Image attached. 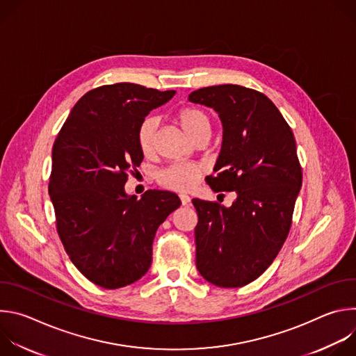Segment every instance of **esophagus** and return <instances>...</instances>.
<instances>
[{
	"label": "esophagus",
	"mask_w": 356,
	"mask_h": 356,
	"mask_svg": "<svg viewBox=\"0 0 356 356\" xmlns=\"http://www.w3.org/2000/svg\"><path fill=\"white\" fill-rule=\"evenodd\" d=\"M179 197H180V201H181L183 206H188L190 202H191V198L187 194H180Z\"/></svg>",
	"instance_id": "obj_1"
}]
</instances>
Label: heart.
Returning <instances> with one entry per match:
<instances>
[{
	"instance_id": "1",
	"label": "heart",
	"mask_w": 356,
	"mask_h": 356,
	"mask_svg": "<svg viewBox=\"0 0 356 356\" xmlns=\"http://www.w3.org/2000/svg\"><path fill=\"white\" fill-rule=\"evenodd\" d=\"M179 121L183 129L186 131V134L191 139H195L202 134H210L211 131L210 115L206 111L195 107L183 108L179 113ZM156 128H158L156 117H146L138 128L136 139H138L139 149L143 155H150L155 149ZM202 173H204V169H202L200 165L172 163L156 175V180L165 188H169L173 191H188L195 187Z\"/></svg>"
}]
</instances>
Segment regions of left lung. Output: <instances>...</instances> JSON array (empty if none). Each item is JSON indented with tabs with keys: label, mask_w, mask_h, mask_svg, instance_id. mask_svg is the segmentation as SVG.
<instances>
[{
	"label": "left lung",
	"mask_w": 356,
	"mask_h": 356,
	"mask_svg": "<svg viewBox=\"0 0 356 356\" xmlns=\"http://www.w3.org/2000/svg\"><path fill=\"white\" fill-rule=\"evenodd\" d=\"M188 101L213 108L222 146L209 186L235 191L231 207L193 200L195 265L218 287H242L275 261L291 225L302 173L291 128L262 92L236 84L193 91Z\"/></svg>",
	"instance_id": "left-lung-1"
}]
</instances>
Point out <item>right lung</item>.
<instances>
[{
	"label": "right lung",
	"mask_w": 356,
	"mask_h": 356,
	"mask_svg": "<svg viewBox=\"0 0 356 356\" xmlns=\"http://www.w3.org/2000/svg\"><path fill=\"white\" fill-rule=\"evenodd\" d=\"M175 94L134 83L90 90L54 143L49 194L58 234L74 266L99 287L128 286L149 270L155 234L181 204L170 191L147 190L138 200L124 188L143 159L140 122Z\"/></svg>",
	"instance_id": "1"
}]
</instances>
